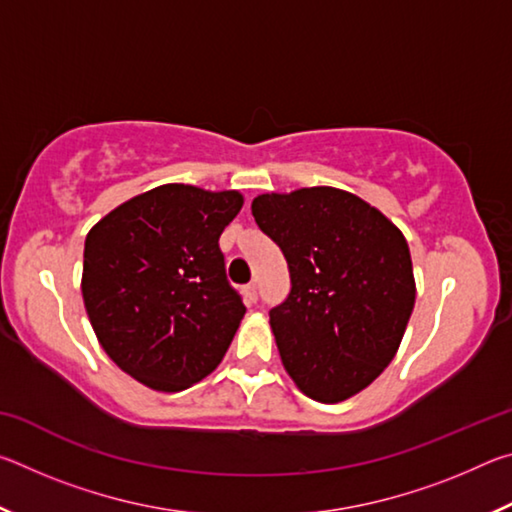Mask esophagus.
<instances>
[{"label":"esophagus","mask_w":512,"mask_h":512,"mask_svg":"<svg viewBox=\"0 0 512 512\" xmlns=\"http://www.w3.org/2000/svg\"><path fill=\"white\" fill-rule=\"evenodd\" d=\"M244 293H246V300L250 302V305H255V302H257V284H255V282L246 284V287H244Z\"/></svg>","instance_id":"1"}]
</instances>
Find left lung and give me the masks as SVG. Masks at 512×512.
<instances>
[{"label": "left lung", "instance_id": "8db88e82", "mask_svg": "<svg viewBox=\"0 0 512 512\" xmlns=\"http://www.w3.org/2000/svg\"><path fill=\"white\" fill-rule=\"evenodd\" d=\"M253 216L289 264V296L268 311L284 368L311 400H348L393 361L411 318L404 235L334 187L262 194Z\"/></svg>", "mask_w": 512, "mask_h": 512}]
</instances>
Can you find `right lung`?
<instances>
[{"label": "right lung", "instance_id": "right-lung-1", "mask_svg": "<svg viewBox=\"0 0 512 512\" xmlns=\"http://www.w3.org/2000/svg\"><path fill=\"white\" fill-rule=\"evenodd\" d=\"M239 192L160 185L94 225L83 302L108 357L155 391H183L219 366L246 307L219 237Z\"/></svg>", "mask_w": 512, "mask_h": 512}]
</instances>
